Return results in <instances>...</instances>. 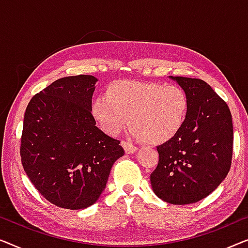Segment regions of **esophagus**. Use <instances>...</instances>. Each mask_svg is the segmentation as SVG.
Returning <instances> with one entry per match:
<instances>
[{"instance_id":"esophagus-1","label":"esophagus","mask_w":248,"mask_h":248,"mask_svg":"<svg viewBox=\"0 0 248 248\" xmlns=\"http://www.w3.org/2000/svg\"><path fill=\"white\" fill-rule=\"evenodd\" d=\"M122 145L124 147L125 152H126V154H134V152L138 151V148L128 141H122Z\"/></svg>"}]
</instances>
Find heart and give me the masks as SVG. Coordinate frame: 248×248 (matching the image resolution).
I'll list each match as a JSON object with an SVG mask.
<instances>
[{
	"label": "heart",
	"instance_id": "obj_1",
	"mask_svg": "<svg viewBox=\"0 0 248 248\" xmlns=\"http://www.w3.org/2000/svg\"><path fill=\"white\" fill-rule=\"evenodd\" d=\"M188 106L187 93L175 84L123 80L111 82L105 96L93 100L91 113L107 134L121 133L130 120L135 138L162 144L182 130Z\"/></svg>",
	"mask_w": 248,
	"mask_h": 248
}]
</instances>
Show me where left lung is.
Segmentation results:
<instances>
[{
  "label": "left lung",
  "instance_id": "8db88e82",
  "mask_svg": "<svg viewBox=\"0 0 248 248\" xmlns=\"http://www.w3.org/2000/svg\"><path fill=\"white\" fill-rule=\"evenodd\" d=\"M171 79L187 93L188 113L178 134L157 147L159 161L150 182L158 198L182 205L204 199L228 175L233 128L228 105L205 81Z\"/></svg>",
  "mask_w": 248,
  "mask_h": 248
}]
</instances>
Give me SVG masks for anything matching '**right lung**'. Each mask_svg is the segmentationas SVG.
Wrapping results in <instances>:
<instances>
[{
	"label": "right lung",
	"mask_w": 248,
	"mask_h": 248,
	"mask_svg": "<svg viewBox=\"0 0 248 248\" xmlns=\"http://www.w3.org/2000/svg\"><path fill=\"white\" fill-rule=\"evenodd\" d=\"M96 82L84 74L61 78L26 108L22 167L37 191L59 208L93 205L106 187L111 166L124 155L121 141L96 126L91 114Z\"/></svg>",
	"instance_id": "right-lung-1"
}]
</instances>
